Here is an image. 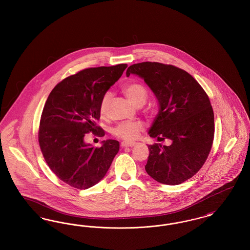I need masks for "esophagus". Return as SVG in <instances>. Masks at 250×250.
<instances>
[{
  "mask_svg": "<svg viewBox=\"0 0 250 250\" xmlns=\"http://www.w3.org/2000/svg\"><path fill=\"white\" fill-rule=\"evenodd\" d=\"M137 143H128V142H123L121 143V146L122 147H133L135 146Z\"/></svg>",
  "mask_w": 250,
  "mask_h": 250,
  "instance_id": "34e87169",
  "label": "esophagus"
}]
</instances>
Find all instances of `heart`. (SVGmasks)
Wrapping results in <instances>:
<instances>
[{
    "label": "heart",
    "instance_id": "b5f03b06",
    "mask_svg": "<svg viewBox=\"0 0 250 250\" xmlns=\"http://www.w3.org/2000/svg\"><path fill=\"white\" fill-rule=\"evenodd\" d=\"M124 92L130 99L131 102L136 106H143L145 103L148 93L143 84L131 83L124 86ZM110 99V93L107 92L102 96L99 104V111L101 115L107 112L108 103ZM143 130V125L137 121H125L118 124L112 130V133L120 139L125 141H133L137 139L140 133Z\"/></svg>",
    "mask_w": 250,
    "mask_h": 250
}]
</instances>
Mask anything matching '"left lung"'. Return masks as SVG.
<instances>
[{
    "label": "left lung",
    "instance_id": "1",
    "mask_svg": "<svg viewBox=\"0 0 250 250\" xmlns=\"http://www.w3.org/2000/svg\"><path fill=\"white\" fill-rule=\"evenodd\" d=\"M155 95L159 110L148 134L171 144L148 145L146 172L158 183L175 186L195 175L206 161L214 141L213 107L202 86L170 64L143 62L130 65Z\"/></svg>",
    "mask_w": 250,
    "mask_h": 250
}]
</instances>
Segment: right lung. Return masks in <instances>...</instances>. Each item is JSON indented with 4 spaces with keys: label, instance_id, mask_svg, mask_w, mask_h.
Listing matches in <instances>:
<instances>
[{
    "label": "right lung",
    "instance_id": "1",
    "mask_svg": "<svg viewBox=\"0 0 250 250\" xmlns=\"http://www.w3.org/2000/svg\"><path fill=\"white\" fill-rule=\"evenodd\" d=\"M127 67L88 68L57 84L48 95L40 120L38 141L43 156L55 175L78 189L100 182L119 151V142L107 140L95 148L84 142L85 134L104 136L96 125L102 96Z\"/></svg>",
    "mask_w": 250,
    "mask_h": 250
}]
</instances>
